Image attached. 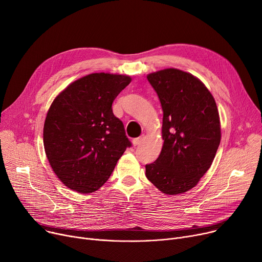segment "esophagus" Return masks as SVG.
<instances>
[{
	"instance_id": "1",
	"label": "esophagus",
	"mask_w": 262,
	"mask_h": 262,
	"mask_svg": "<svg viewBox=\"0 0 262 262\" xmlns=\"http://www.w3.org/2000/svg\"><path fill=\"white\" fill-rule=\"evenodd\" d=\"M143 140H144V135H141L140 137H138V138H136V139L133 140V144L135 146H137V145H139Z\"/></svg>"
}]
</instances>
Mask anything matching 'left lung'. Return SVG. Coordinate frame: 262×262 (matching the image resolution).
I'll list each match as a JSON object with an SVG mask.
<instances>
[{"instance_id":"1","label":"left lung","mask_w":262,"mask_h":262,"mask_svg":"<svg viewBox=\"0 0 262 262\" xmlns=\"http://www.w3.org/2000/svg\"><path fill=\"white\" fill-rule=\"evenodd\" d=\"M163 112V145L145 166L147 180L164 194L184 193L208 171L221 141L215 101L203 82L178 69L147 75Z\"/></svg>"}]
</instances>
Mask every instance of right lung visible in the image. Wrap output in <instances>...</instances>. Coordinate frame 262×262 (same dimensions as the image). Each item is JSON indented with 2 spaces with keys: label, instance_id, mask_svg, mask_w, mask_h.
Here are the masks:
<instances>
[{
  "label": "right lung",
  "instance_id": "obj_1",
  "mask_svg": "<svg viewBox=\"0 0 262 262\" xmlns=\"http://www.w3.org/2000/svg\"><path fill=\"white\" fill-rule=\"evenodd\" d=\"M132 78L92 73L69 85L55 99L43 126V144L54 173L69 189L91 193L112 175L132 146L113 102Z\"/></svg>",
  "mask_w": 262,
  "mask_h": 262
}]
</instances>
